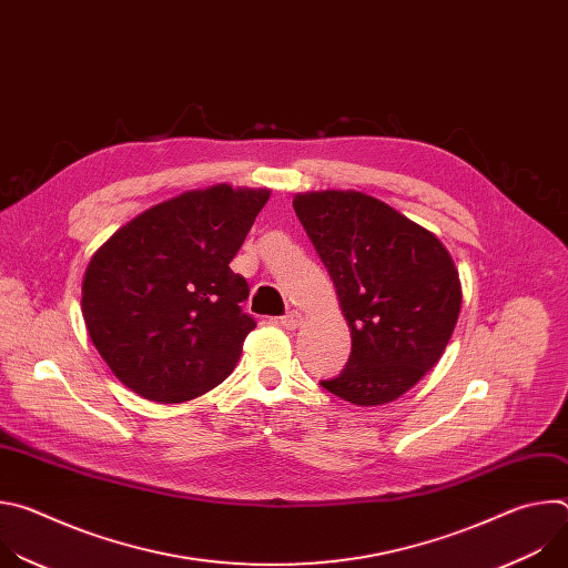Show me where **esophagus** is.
<instances>
[{
    "label": "esophagus",
    "instance_id": "esophagus-1",
    "mask_svg": "<svg viewBox=\"0 0 568 568\" xmlns=\"http://www.w3.org/2000/svg\"><path fill=\"white\" fill-rule=\"evenodd\" d=\"M301 323H303V316H301L298 310H290L287 314L281 316V326H283L285 331H296V328L301 326Z\"/></svg>",
    "mask_w": 568,
    "mask_h": 568
}]
</instances>
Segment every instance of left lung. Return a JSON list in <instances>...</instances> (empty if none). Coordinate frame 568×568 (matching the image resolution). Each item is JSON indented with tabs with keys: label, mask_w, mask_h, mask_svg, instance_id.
<instances>
[{
	"label": "left lung",
	"mask_w": 568,
	"mask_h": 568,
	"mask_svg": "<svg viewBox=\"0 0 568 568\" xmlns=\"http://www.w3.org/2000/svg\"><path fill=\"white\" fill-rule=\"evenodd\" d=\"M292 204L353 337L346 368L321 386L359 407L397 399L438 364L456 328L463 292L449 252L366 193H298Z\"/></svg>",
	"instance_id": "left-lung-1"
}]
</instances>
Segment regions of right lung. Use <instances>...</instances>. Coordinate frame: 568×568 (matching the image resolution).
I'll list each match as a JSON object with an SVG mask.
<instances>
[{"mask_svg":"<svg viewBox=\"0 0 568 568\" xmlns=\"http://www.w3.org/2000/svg\"><path fill=\"white\" fill-rule=\"evenodd\" d=\"M267 189L217 184L161 202L92 256L83 318L112 373L145 399L175 404L224 382L256 328L250 285L229 263Z\"/></svg>","mask_w":568,"mask_h":568,"instance_id":"obj_1","label":"right lung"}]
</instances>
